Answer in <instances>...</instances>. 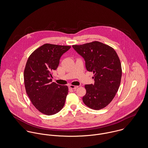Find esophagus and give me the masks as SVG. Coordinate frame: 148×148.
<instances>
[{"mask_svg": "<svg viewBox=\"0 0 148 148\" xmlns=\"http://www.w3.org/2000/svg\"><path fill=\"white\" fill-rule=\"evenodd\" d=\"M78 87V86H74V85H70L69 86V88L73 90H75Z\"/></svg>", "mask_w": 148, "mask_h": 148, "instance_id": "esophagus-1", "label": "esophagus"}]
</instances>
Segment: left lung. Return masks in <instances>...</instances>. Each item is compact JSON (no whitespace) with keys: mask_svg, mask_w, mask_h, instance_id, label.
I'll return each mask as SVG.
<instances>
[{"mask_svg":"<svg viewBox=\"0 0 148 148\" xmlns=\"http://www.w3.org/2000/svg\"><path fill=\"white\" fill-rule=\"evenodd\" d=\"M73 47L94 75V84L85 85L83 101L91 109H102L113 100L120 86L122 70L119 58L114 48L98 41Z\"/></svg>","mask_w":148,"mask_h":148,"instance_id":"obj_1","label":"left lung"}]
</instances>
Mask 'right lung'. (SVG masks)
<instances>
[{
	"label": "right lung",
	"mask_w": 148,
	"mask_h": 148,
	"mask_svg": "<svg viewBox=\"0 0 148 148\" xmlns=\"http://www.w3.org/2000/svg\"><path fill=\"white\" fill-rule=\"evenodd\" d=\"M70 47L46 43L35 49L27 59L23 73L25 90L33 105L43 114H56L65 105L68 87L52 83L51 78L60 57Z\"/></svg>",
	"instance_id": "obj_1"
}]
</instances>
